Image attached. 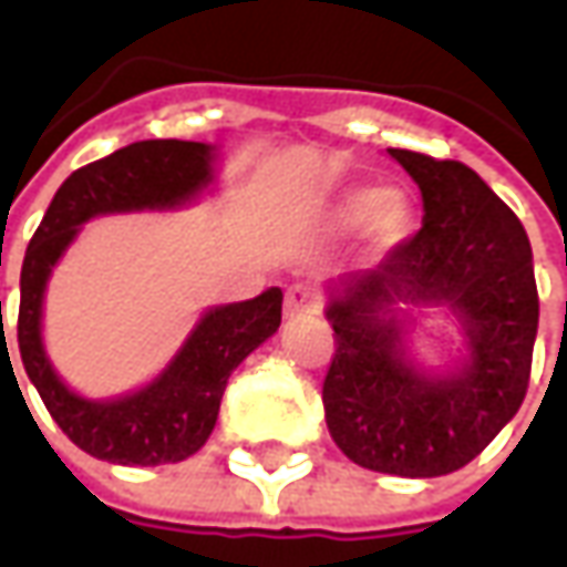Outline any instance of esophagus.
I'll list each match as a JSON object with an SVG mask.
<instances>
[{
	"instance_id": "34e87169",
	"label": "esophagus",
	"mask_w": 567,
	"mask_h": 567,
	"mask_svg": "<svg viewBox=\"0 0 567 567\" xmlns=\"http://www.w3.org/2000/svg\"><path fill=\"white\" fill-rule=\"evenodd\" d=\"M319 310V300H316V288L313 285H291L285 291V316H303V313H316Z\"/></svg>"
}]
</instances>
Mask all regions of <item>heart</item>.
I'll return each instance as SVG.
<instances>
[{
  "instance_id": "1",
  "label": "heart",
  "mask_w": 567,
  "mask_h": 567,
  "mask_svg": "<svg viewBox=\"0 0 567 567\" xmlns=\"http://www.w3.org/2000/svg\"><path fill=\"white\" fill-rule=\"evenodd\" d=\"M334 226L341 229H357L369 223L381 248H391L400 238H406L413 226V210L396 192H381V188L360 186L348 188L332 207Z\"/></svg>"
}]
</instances>
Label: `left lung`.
Returning <instances> with one entry per match:
<instances>
[{
    "mask_svg": "<svg viewBox=\"0 0 567 567\" xmlns=\"http://www.w3.org/2000/svg\"><path fill=\"white\" fill-rule=\"evenodd\" d=\"M422 192V229L375 269L334 285V357L322 403L341 453L400 477L450 475L518 413L540 319L522 219L472 167L388 148ZM400 302H446L461 316L470 360L431 377L402 348Z\"/></svg>",
    "mask_w": 567,
    "mask_h": 567,
    "instance_id": "1",
    "label": "left lung"
}]
</instances>
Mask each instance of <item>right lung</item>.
Segmentation results:
<instances>
[{
  "instance_id": "right-lung-1",
  "label": "right lung",
  "mask_w": 567,
  "mask_h": 567,
  "mask_svg": "<svg viewBox=\"0 0 567 567\" xmlns=\"http://www.w3.org/2000/svg\"><path fill=\"white\" fill-rule=\"evenodd\" d=\"M210 161L214 148L204 142H133L73 171L27 245L18 310L21 363L58 429L95 460L164 465L198 453L217 425L219 400L233 369L282 322V288H269L254 300L214 307L204 313L161 379L117 400L76 396L58 379L42 350V291L80 226L99 214L186 204L210 183Z\"/></svg>"
}]
</instances>
